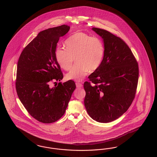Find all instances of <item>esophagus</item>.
Instances as JSON below:
<instances>
[{
    "mask_svg": "<svg viewBox=\"0 0 157 157\" xmlns=\"http://www.w3.org/2000/svg\"><path fill=\"white\" fill-rule=\"evenodd\" d=\"M76 87H82V84L79 83V82H76Z\"/></svg>",
    "mask_w": 157,
    "mask_h": 157,
    "instance_id": "34e87169",
    "label": "esophagus"
}]
</instances>
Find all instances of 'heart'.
<instances>
[{
    "instance_id": "heart-1",
    "label": "heart",
    "mask_w": 157,
    "mask_h": 157,
    "mask_svg": "<svg viewBox=\"0 0 157 157\" xmlns=\"http://www.w3.org/2000/svg\"><path fill=\"white\" fill-rule=\"evenodd\" d=\"M65 46L66 49L56 48L55 57L66 71L71 68L75 59L76 65L67 74L68 79L82 81L89 71H94L100 67L104 55V43L100 38L79 32L67 39Z\"/></svg>"
}]
</instances>
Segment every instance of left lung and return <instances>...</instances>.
<instances>
[{"instance_id":"8db88e82","label":"left lung","mask_w":157,"mask_h":157,"mask_svg":"<svg viewBox=\"0 0 157 157\" xmlns=\"http://www.w3.org/2000/svg\"><path fill=\"white\" fill-rule=\"evenodd\" d=\"M92 30L103 38L104 55L100 67L84 83V104L93 120L109 123L122 116L133 102L139 79L138 63L120 37L104 29Z\"/></svg>"}]
</instances>
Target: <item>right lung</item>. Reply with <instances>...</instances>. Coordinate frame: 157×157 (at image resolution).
Wrapping results in <instances>:
<instances>
[{
	"instance_id": "obj_1",
	"label": "right lung",
	"mask_w": 157,
	"mask_h": 157,
	"mask_svg": "<svg viewBox=\"0 0 157 157\" xmlns=\"http://www.w3.org/2000/svg\"><path fill=\"white\" fill-rule=\"evenodd\" d=\"M70 29L63 25L40 32L24 48L18 59L17 94L29 113L43 123H52L62 117L76 88L72 80L51 86L52 82L63 78L55 50L60 37Z\"/></svg>"
}]
</instances>
